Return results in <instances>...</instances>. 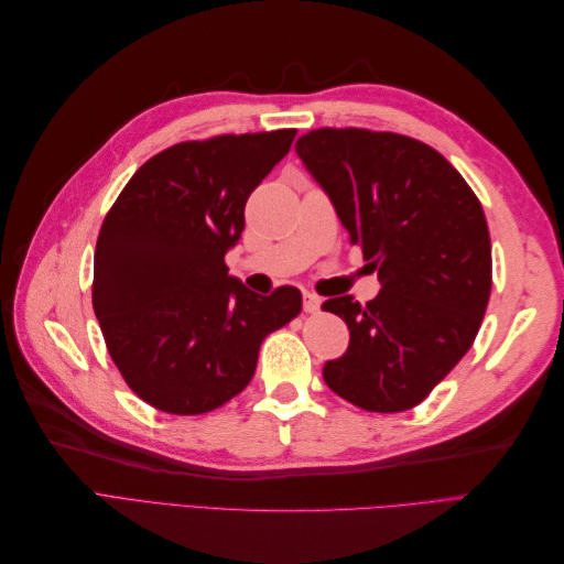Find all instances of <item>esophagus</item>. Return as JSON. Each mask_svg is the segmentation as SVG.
Returning <instances> with one entry per match:
<instances>
[{"mask_svg":"<svg viewBox=\"0 0 564 564\" xmlns=\"http://www.w3.org/2000/svg\"><path fill=\"white\" fill-rule=\"evenodd\" d=\"M319 305H322L319 296H315V294H303V311H305V313H311V315L317 313Z\"/></svg>","mask_w":564,"mask_h":564,"instance_id":"1","label":"esophagus"}]
</instances>
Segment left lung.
I'll use <instances>...</instances> for the list:
<instances>
[{"instance_id": "obj_1", "label": "left lung", "mask_w": 564, "mask_h": 564, "mask_svg": "<svg viewBox=\"0 0 564 564\" xmlns=\"http://www.w3.org/2000/svg\"><path fill=\"white\" fill-rule=\"evenodd\" d=\"M296 152L360 245L381 292L322 303L348 324V350L322 369L336 395L367 412H404L468 352L491 292L480 199L437 150L367 129H317Z\"/></svg>"}]
</instances>
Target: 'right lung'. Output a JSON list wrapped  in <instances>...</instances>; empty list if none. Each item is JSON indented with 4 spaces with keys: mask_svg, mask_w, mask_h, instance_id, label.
<instances>
[{
    "mask_svg": "<svg viewBox=\"0 0 564 564\" xmlns=\"http://www.w3.org/2000/svg\"><path fill=\"white\" fill-rule=\"evenodd\" d=\"M296 129L162 150L131 176L98 232L94 313L129 388L195 416L242 392L263 338L301 313L296 286L253 294L228 275L245 204Z\"/></svg>",
    "mask_w": 564,
    "mask_h": 564,
    "instance_id": "1",
    "label": "right lung"
}]
</instances>
